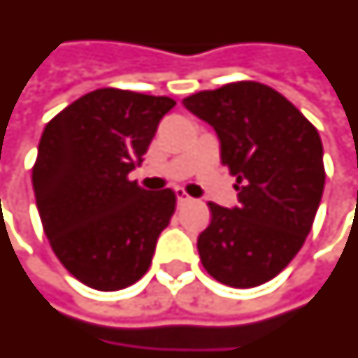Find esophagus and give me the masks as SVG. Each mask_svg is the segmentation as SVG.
<instances>
[{"label":"esophagus","instance_id":"esophagus-1","mask_svg":"<svg viewBox=\"0 0 358 358\" xmlns=\"http://www.w3.org/2000/svg\"><path fill=\"white\" fill-rule=\"evenodd\" d=\"M176 196H177V202H179V204H181V202H189L190 200V196L187 194V192H185V189H179V187L176 189Z\"/></svg>","mask_w":358,"mask_h":358}]
</instances>
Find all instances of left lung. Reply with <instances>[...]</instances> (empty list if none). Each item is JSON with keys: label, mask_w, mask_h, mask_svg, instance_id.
Returning a JSON list of instances; mask_svg holds the SVG:
<instances>
[{"label": "left lung", "mask_w": 358, "mask_h": 358, "mask_svg": "<svg viewBox=\"0 0 358 358\" xmlns=\"http://www.w3.org/2000/svg\"><path fill=\"white\" fill-rule=\"evenodd\" d=\"M182 104L215 129L221 162L238 182V206L208 204L211 223L198 236L202 265L233 288L265 284L311 231L326 179L322 141L286 96L263 83H227Z\"/></svg>", "instance_id": "8db88e82"}]
</instances>
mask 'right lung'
Wrapping results in <instances>:
<instances>
[{"instance_id": "1", "label": "right lung", "mask_w": 358, "mask_h": 358, "mask_svg": "<svg viewBox=\"0 0 358 358\" xmlns=\"http://www.w3.org/2000/svg\"><path fill=\"white\" fill-rule=\"evenodd\" d=\"M173 106L169 96L104 87L43 129L32 169L41 225L59 262L90 288H127L150 267L176 192L141 189L127 176Z\"/></svg>"}]
</instances>
